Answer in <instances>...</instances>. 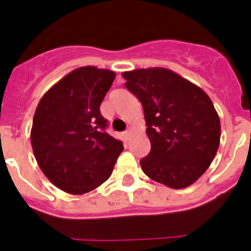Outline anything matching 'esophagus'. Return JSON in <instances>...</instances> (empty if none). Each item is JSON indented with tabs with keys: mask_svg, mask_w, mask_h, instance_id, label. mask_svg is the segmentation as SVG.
<instances>
[{
	"mask_svg": "<svg viewBox=\"0 0 251 251\" xmlns=\"http://www.w3.org/2000/svg\"><path fill=\"white\" fill-rule=\"evenodd\" d=\"M130 133H131V129L130 128L126 129V131H123V133H122L123 139H125V140H129V138H130Z\"/></svg>",
	"mask_w": 251,
	"mask_h": 251,
	"instance_id": "obj_1",
	"label": "esophagus"
}]
</instances>
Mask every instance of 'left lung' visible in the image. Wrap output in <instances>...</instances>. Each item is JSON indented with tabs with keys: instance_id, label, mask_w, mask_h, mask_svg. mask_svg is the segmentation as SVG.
<instances>
[{
	"instance_id": "left-lung-1",
	"label": "left lung",
	"mask_w": 251,
	"mask_h": 251,
	"mask_svg": "<svg viewBox=\"0 0 251 251\" xmlns=\"http://www.w3.org/2000/svg\"><path fill=\"white\" fill-rule=\"evenodd\" d=\"M144 108L151 143L144 173L173 189L197 182L210 167L221 138L220 117L206 93L166 68L122 74Z\"/></svg>"
}]
</instances>
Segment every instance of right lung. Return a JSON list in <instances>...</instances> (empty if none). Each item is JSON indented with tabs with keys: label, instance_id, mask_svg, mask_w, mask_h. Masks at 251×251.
<instances>
[{
	"label": "right lung",
	"instance_id": "1",
	"mask_svg": "<svg viewBox=\"0 0 251 251\" xmlns=\"http://www.w3.org/2000/svg\"><path fill=\"white\" fill-rule=\"evenodd\" d=\"M116 73L93 66L76 68L41 98L30 140L38 165L52 184L85 194L110 178L122 141L105 130L100 105Z\"/></svg>",
	"mask_w": 251,
	"mask_h": 251
}]
</instances>
